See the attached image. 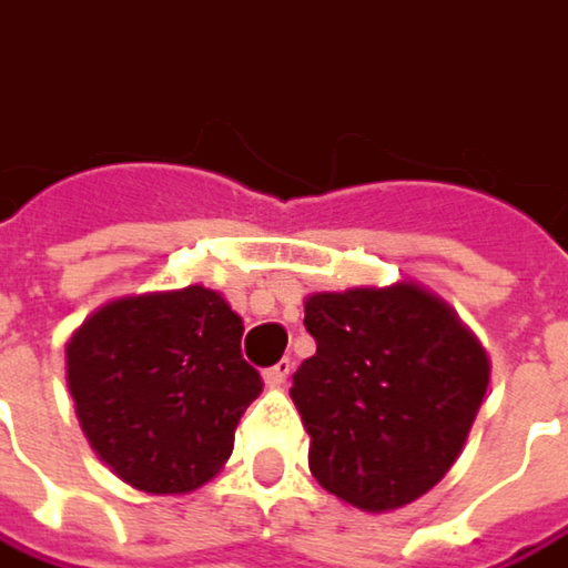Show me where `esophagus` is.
I'll list each match as a JSON object with an SVG mask.
<instances>
[{
    "mask_svg": "<svg viewBox=\"0 0 568 568\" xmlns=\"http://www.w3.org/2000/svg\"><path fill=\"white\" fill-rule=\"evenodd\" d=\"M288 376H292V363H288V359H280L276 366H270V369L263 373V379H266L270 388H280V385H285Z\"/></svg>",
    "mask_w": 568,
    "mask_h": 568,
    "instance_id": "34e87169",
    "label": "esophagus"
}]
</instances>
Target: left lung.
Returning a JSON list of instances; mask_svg holds the SVG:
<instances>
[{
    "mask_svg": "<svg viewBox=\"0 0 568 568\" xmlns=\"http://www.w3.org/2000/svg\"><path fill=\"white\" fill-rule=\"evenodd\" d=\"M317 351L292 376L321 488L369 515L440 483L479 415L491 376L483 341L415 280L312 292Z\"/></svg>",
    "mask_w": 568,
    "mask_h": 568,
    "instance_id": "obj_1",
    "label": "left lung"
}]
</instances>
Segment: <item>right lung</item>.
Here are the masks:
<instances>
[{
  "label": "right lung",
  "instance_id": "1",
  "mask_svg": "<svg viewBox=\"0 0 568 568\" xmlns=\"http://www.w3.org/2000/svg\"><path fill=\"white\" fill-rule=\"evenodd\" d=\"M244 321L205 285L105 302L67 341V385L89 447L148 495L215 479L263 392L241 356Z\"/></svg>",
  "mask_w": 568,
  "mask_h": 568
}]
</instances>
